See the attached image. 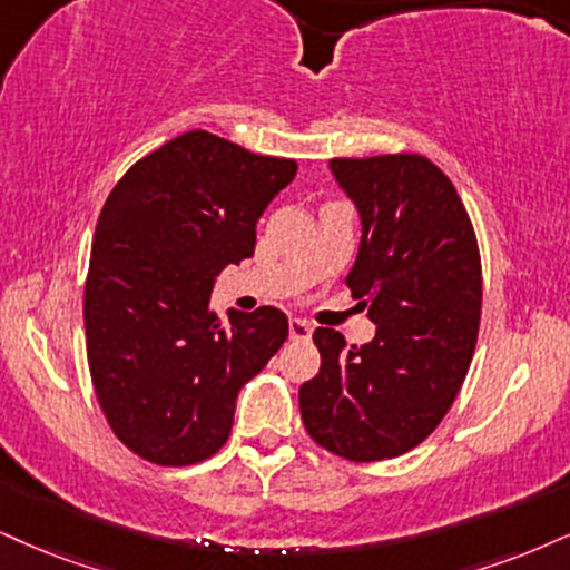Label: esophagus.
<instances>
[{
    "label": "esophagus",
    "mask_w": 570,
    "mask_h": 570,
    "mask_svg": "<svg viewBox=\"0 0 570 570\" xmlns=\"http://www.w3.org/2000/svg\"><path fill=\"white\" fill-rule=\"evenodd\" d=\"M291 338L293 341H308L312 338V325L306 320H291Z\"/></svg>",
    "instance_id": "esophagus-1"
}]
</instances>
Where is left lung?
<instances>
[{"label": "left lung", "mask_w": 570, "mask_h": 570, "mask_svg": "<svg viewBox=\"0 0 570 570\" xmlns=\"http://www.w3.org/2000/svg\"><path fill=\"white\" fill-rule=\"evenodd\" d=\"M330 171L362 216L346 285L377 330L364 346L314 330L322 364L298 391L301 420L343 460H391L423 444L465 381L481 322L479 240L425 156L333 158Z\"/></svg>", "instance_id": "left-lung-1"}]
</instances>
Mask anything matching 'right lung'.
Instances as JSON below:
<instances>
[{"label":"right lung","mask_w":570,"mask_h":570,"mask_svg":"<svg viewBox=\"0 0 570 570\" xmlns=\"http://www.w3.org/2000/svg\"><path fill=\"white\" fill-rule=\"evenodd\" d=\"M298 164L195 129L137 160L100 210L83 285L87 360L110 431L164 468L227 444L237 393L287 338L279 308L208 306L224 266L256 250V222Z\"/></svg>","instance_id":"add662e5"}]
</instances>
